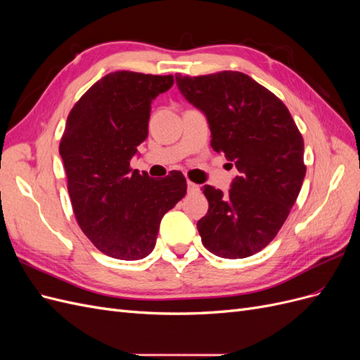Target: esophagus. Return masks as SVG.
<instances>
[{
	"label": "esophagus",
	"instance_id": "34e87169",
	"mask_svg": "<svg viewBox=\"0 0 360 360\" xmlns=\"http://www.w3.org/2000/svg\"><path fill=\"white\" fill-rule=\"evenodd\" d=\"M188 191L191 193H197V192H200V186H198V184L192 183V181H188Z\"/></svg>",
	"mask_w": 360,
	"mask_h": 360
}]
</instances>
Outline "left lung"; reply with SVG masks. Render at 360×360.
Masks as SVG:
<instances>
[{"instance_id": "left-lung-1", "label": "left lung", "mask_w": 360, "mask_h": 360, "mask_svg": "<svg viewBox=\"0 0 360 360\" xmlns=\"http://www.w3.org/2000/svg\"><path fill=\"white\" fill-rule=\"evenodd\" d=\"M176 81L207 115L213 150L238 171L228 193L204 186L201 242L222 258L254 255L276 237L297 200L307 174L302 134L284 102L242 72L179 73Z\"/></svg>"}]
</instances>
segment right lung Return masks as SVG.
<instances>
[{
    "label": "right lung",
    "instance_id": "add662e5",
    "mask_svg": "<svg viewBox=\"0 0 360 360\" xmlns=\"http://www.w3.org/2000/svg\"><path fill=\"white\" fill-rule=\"evenodd\" d=\"M172 84V75L112 72L93 84L69 112L60 155L72 209L82 233L108 257H147L162 216L186 195L180 171L158 180L130 168L148 135L151 101Z\"/></svg>",
    "mask_w": 360,
    "mask_h": 360
}]
</instances>
